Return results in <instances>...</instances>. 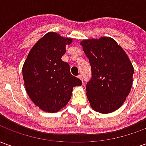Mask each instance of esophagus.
<instances>
[{
	"instance_id": "34e87169",
	"label": "esophagus",
	"mask_w": 146,
	"mask_h": 146,
	"mask_svg": "<svg viewBox=\"0 0 146 146\" xmlns=\"http://www.w3.org/2000/svg\"><path fill=\"white\" fill-rule=\"evenodd\" d=\"M78 78L81 80H82V82H83V78H82V76H81V75H79V76H78Z\"/></svg>"
}]
</instances>
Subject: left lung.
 Here are the masks:
<instances>
[{
  "instance_id": "8db88e82",
  "label": "left lung",
  "mask_w": 146,
  "mask_h": 146,
  "mask_svg": "<svg viewBox=\"0 0 146 146\" xmlns=\"http://www.w3.org/2000/svg\"><path fill=\"white\" fill-rule=\"evenodd\" d=\"M80 45L92 67V78L86 85L90 105L98 113H112L122 106L131 92L134 67L113 38L84 40Z\"/></svg>"
}]
</instances>
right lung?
Listing matches in <instances>:
<instances>
[{"instance_id":"obj_1","label":"right lung","mask_w":146,"mask_h":146,"mask_svg":"<svg viewBox=\"0 0 146 146\" xmlns=\"http://www.w3.org/2000/svg\"><path fill=\"white\" fill-rule=\"evenodd\" d=\"M54 32H49L34 44L23 66L26 91L40 110L56 113L66 106L73 88L82 82L70 71V65L62 60L66 45L72 42Z\"/></svg>"}]
</instances>
